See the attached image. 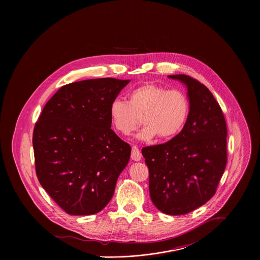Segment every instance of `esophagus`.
Returning <instances> with one entry per match:
<instances>
[{
  "label": "esophagus",
  "mask_w": 260,
  "mask_h": 260,
  "mask_svg": "<svg viewBox=\"0 0 260 260\" xmlns=\"http://www.w3.org/2000/svg\"><path fill=\"white\" fill-rule=\"evenodd\" d=\"M131 158H132V160H134V161H140V160H141L142 155H141V152H140V150L138 149V147H136V146H133V147H132Z\"/></svg>",
  "instance_id": "esophagus-1"
}]
</instances>
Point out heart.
Masks as SVG:
<instances>
[{"label":"heart","mask_w":260,"mask_h":260,"mask_svg":"<svg viewBox=\"0 0 260 260\" xmlns=\"http://www.w3.org/2000/svg\"><path fill=\"white\" fill-rule=\"evenodd\" d=\"M189 110V100L182 91L145 84L133 89L128 94V101L113 100L109 117L116 131L129 135L138 127L142 116L145 126L137 139L150 141L158 135L163 140H170L182 131Z\"/></svg>","instance_id":"heart-1"}]
</instances>
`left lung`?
Listing matches in <instances>:
<instances>
[{
	"label": "left lung",
	"instance_id": "left-lung-1",
	"mask_svg": "<svg viewBox=\"0 0 260 260\" xmlns=\"http://www.w3.org/2000/svg\"><path fill=\"white\" fill-rule=\"evenodd\" d=\"M187 89L190 110L182 131L170 141L142 149L153 204L168 215H183L205 204L216 191L227 162L222 110L203 84L169 75Z\"/></svg>",
	"mask_w": 260,
	"mask_h": 260
}]
</instances>
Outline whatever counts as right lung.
<instances>
[{
  "label": "right lung",
  "mask_w": 260,
  "mask_h": 260,
  "mask_svg": "<svg viewBox=\"0 0 260 260\" xmlns=\"http://www.w3.org/2000/svg\"><path fill=\"white\" fill-rule=\"evenodd\" d=\"M130 80L90 79L61 87L33 133L40 184L68 214L91 215L111 200L131 147L111 129L109 106Z\"/></svg>",
  "instance_id": "right-lung-1"
}]
</instances>
